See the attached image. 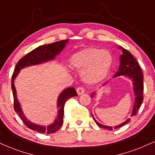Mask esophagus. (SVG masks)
Returning <instances> with one entry per match:
<instances>
[{"mask_svg":"<svg viewBox=\"0 0 155 155\" xmlns=\"http://www.w3.org/2000/svg\"><path fill=\"white\" fill-rule=\"evenodd\" d=\"M76 92H77V94H79V95H81V94H82L85 92V90H84V89L83 88V87H78L77 89H76Z\"/></svg>","mask_w":155,"mask_h":155,"instance_id":"esophagus-1","label":"esophagus"}]
</instances>
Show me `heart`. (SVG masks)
I'll return each mask as SVG.
<instances>
[{
  "label": "heart",
  "mask_w": 155,
  "mask_h": 155,
  "mask_svg": "<svg viewBox=\"0 0 155 155\" xmlns=\"http://www.w3.org/2000/svg\"><path fill=\"white\" fill-rule=\"evenodd\" d=\"M113 62L108 50L98 48H86L72 55L71 65L81 71V78L87 84H97L105 79L111 69Z\"/></svg>",
  "instance_id": "heart-1"
}]
</instances>
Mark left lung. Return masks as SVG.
Instances as JSON below:
<instances>
[{"mask_svg": "<svg viewBox=\"0 0 155 155\" xmlns=\"http://www.w3.org/2000/svg\"><path fill=\"white\" fill-rule=\"evenodd\" d=\"M119 49L122 50V55L120 56V66H119L118 71L115 73V74L113 76V78L118 77V76H124L129 79L132 81V85H133V90L134 95H135V101H134L133 110L131 116H134L137 115L138 110L143 102V74L141 71V67L139 65V63L137 61V60L134 58L133 55L130 52H128L127 50L124 49L121 46H119ZM107 82H105L102 86H105ZM95 95V92H92L91 97H93ZM92 115V118L95 123L98 125L100 127L105 128L107 130H113L117 129L124 125L130 122L131 118H128L127 120H125L124 123L115 126L114 127L113 126H107L105 125H102L97 122L94 118V115Z\"/></svg>", "mask_w": 155, "mask_h": 155, "instance_id": "obj_1", "label": "left lung"}]
</instances>
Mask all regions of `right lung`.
<instances>
[{"mask_svg": "<svg viewBox=\"0 0 155 155\" xmlns=\"http://www.w3.org/2000/svg\"><path fill=\"white\" fill-rule=\"evenodd\" d=\"M68 42V40H65L39 46L35 50L29 52L24 58L20 59L16 64V67H15L14 74H13L12 78V87L13 95H14V110L18 115V116L20 117V118L23 120L24 124L33 131L48 134H53L54 132L57 131L63 124V114H64V109L63 108H64L65 103L68 99L73 97L78 96V94L74 87H71L63 89L58 97L57 108L58 109V110L56 118L54 120L53 124L48 125L46 126H41V125L36 124L29 120L26 118L25 115L24 114L20 102H18L17 98L16 87L14 85V79L19 74L20 71L26 68V67L36 66V65H40L42 63L53 61L55 58V57L58 55H59L61 53V51L64 49L65 46L66 45Z\"/></svg>", "mask_w": 155, "mask_h": 155, "instance_id": "add662e5", "label": "right lung"}]
</instances>
